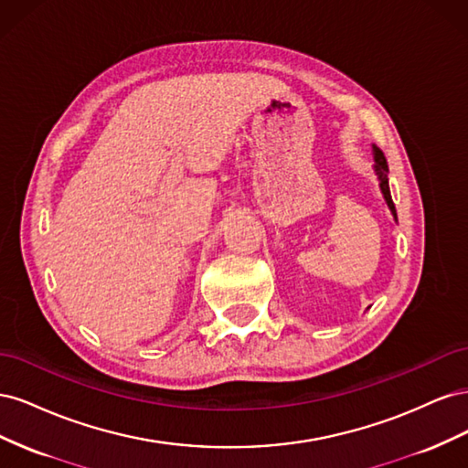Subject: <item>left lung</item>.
<instances>
[{
  "instance_id": "obj_1",
  "label": "left lung",
  "mask_w": 468,
  "mask_h": 468,
  "mask_svg": "<svg viewBox=\"0 0 468 468\" xmlns=\"http://www.w3.org/2000/svg\"><path fill=\"white\" fill-rule=\"evenodd\" d=\"M373 158H375V176L378 179V187H380V193L382 197H385V201L392 212L394 220H399V217H396V208H394V203H392V197H390V187H388V164H387V158L385 154H382L375 144H373Z\"/></svg>"
}]
</instances>
